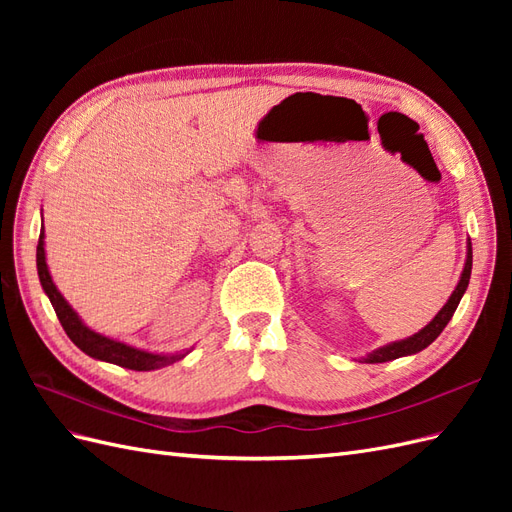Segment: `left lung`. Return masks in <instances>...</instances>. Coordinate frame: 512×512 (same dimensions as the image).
I'll use <instances>...</instances> for the list:
<instances>
[{"label":"left lung","mask_w":512,"mask_h":512,"mask_svg":"<svg viewBox=\"0 0 512 512\" xmlns=\"http://www.w3.org/2000/svg\"><path fill=\"white\" fill-rule=\"evenodd\" d=\"M470 273H472V243L468 239V247H466V265H463V271H461V277L459 282L453 290L451 297H448V301L444 303V307L440 309V312L433 316V320L427 324V327H423L418 333L406 337V339H399V342H391L386 346H380L376 350H371L369 354L361 356V363H386V361H393V359H399V356H410V354H416L425 350L433 339H436L444 327L448 324V320L453 318L455 309L463 297V292L468 290V284H470Z\"/></svg>","instance_id":"obj_1"}]
</instances>
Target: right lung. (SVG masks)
I'll list each match as a JSON object with an SVG mask.
<instances>
[{
  "label": "right lung",
  "instance_id": "add662e5",
  "mask_svg": "<svg viewBox=\"0 0 512 512\" xmlns=\"http://www.w3.org/2000/svg\"><path fill=\"white\" fill-rule=\"evenodd\" d=\"M36 267H38L42 290L46 292V297H49L55 314L61 322V327H64V331L72 339V344L76 348H81L87 356H91V359L113 363V365L134 369V371H151V369H162L166 365H173L190 352V350L166 352V354L164 352H149V350L134 348L126 342H119V339H115V337H108L94 329H89L83 322V318L74 312L72 305L64 299V294L57 290V286L53 282L49 265H46L44 226L40 230V239H38V247H36Z\"/></svg>",
  "mask_w": 512,
  "mask_h": 512
}]
</instances>
